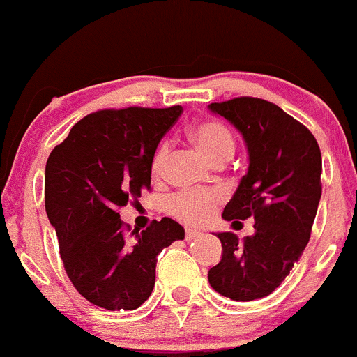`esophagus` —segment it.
Wrapping results in <instances>:
<instances>
[{
  "mask_svg": "<svg viewBox=\"0 0 357 357\" xmlns=\"http://www.w3.org/2000/svg\"><path fill=\"white\" fill-rule=\"evenodd\" d=\"M203 236V232L197 231V229H192V227H187L185 229V239L187 241H192V239H197Z\"/></svg>",
  "mask_w": 357,
  "mask_h": 357,
  "instance_id": "obj_1",
  "label": "esophagus"
}]
</instances>
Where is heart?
<instances>
[{"label": "heart", "instance_id": "b5f03b06", "mask_svg": "<svg viewBox=\"0 0 357 357\" xmlns=\"http://www.w3.org/2000/svg\"><path fill=\"white\" fill-rule=\"evenodd\" d=\"M190 137L204 156L213 163L227 161L234 154L236 140L231 130L217 119H204L190 128ZM168 160V146L163 144L154 153L151 161L153 177L160 178ZM222 194L218 190H178L168 201V213L185 224H203L213 215L220 203Z\"/></svg>", "mask_w": 357, "mask_h": 357}]
</instances>
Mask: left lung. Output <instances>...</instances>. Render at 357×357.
Masks as SVG:
<instances>
[{
	"instance_id": "1",
	"label": "left lung",
	"mask_w": 357,
	"mask_h": 357,
	"mask_svg": "<svg viewBox=\"0 0 357 357\" xmlns=\"http://www.w3.org/2000/svg\"><path fill=\"white\" fill-rule=\"evenodd\" d=\"M210 109L243 133L250 154L248 174L222 217L234 224L253 218L255 234L239 241L218 232L224 253L208 281L224 297L250 302L273 294L309 243L321 199V151L307 126L264 98L236 97Z\"/></svg>"
}]
</instances>
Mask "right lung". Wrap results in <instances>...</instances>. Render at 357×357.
I'll return each instance as SVG.
<instances>
[{
	"mask_svg": "<svg viewBox=\"0 0 357 357\" xmlns=\"http://www.w3.org/2000/svg\"><path fill=\"white\" fill-rule=\"evenodd\" d=\"M180 114V105L102 109L79 119L48 156V220L70 283L93 305H142L153 294L160 252L183 239L182 225L168 217L132 234L119 218V208L151 190V161Z\"/></svg>",
	"mask_w": 357,
	"mask_h": 357,
	"instance_id": "obj_1",
	"label": "right lung"
}]
</instances>
